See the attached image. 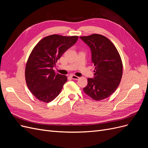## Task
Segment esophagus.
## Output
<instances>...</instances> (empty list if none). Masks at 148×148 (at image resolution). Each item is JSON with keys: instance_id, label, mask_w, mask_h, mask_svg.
<instances>
[{"instance_id": "1", "label": "esophagus", "mask_w": 148, "mask_h": 148, "mask_svg": "<svg viewBox=\"0 0 148 148\" xmlns=\"http://www.w3.org/2000/svg\"><path fill=\"white\" fill-rule=\"evenodd\" d=\"M71 78H72V79H79V78L78 77H77V76L73 75H71Z\"/></svg>"}]
</instances>
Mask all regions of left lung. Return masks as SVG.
I'll list each match as a JSON object with an SVG mask.
<instances>
[{
  "label": "left lung",
  "mask_w": 148,
  "mask_h": 148,
  "mask_svg": "<svg viewBox=\"0 0 148 148\" xmlns=\"http://www.w3.org/2000/svg\"><path fill=\"white\" fill-rule=\"evenodd\" d=\"M91 50L95 77L88 78L84 92L95 101L107 98L117 89L122 77L123 64L114 44L106 36L92 34L79 37Z\"/></svg>",
  "instance_id": "obj_1"
}]
</instances>
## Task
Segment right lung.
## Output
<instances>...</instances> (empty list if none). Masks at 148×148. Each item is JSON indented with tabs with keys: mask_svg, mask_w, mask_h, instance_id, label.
Here are the masks:
<instances>
[{
	"mask_svg": "<svg viewBox=\"0 0 148 148\" xmlns=\"http://www.w3.org/2000/svg\"><path fill=\"white\" fill-rule=\"evenodd\" d=\"M77 36L52 34L42 39L31 51L25 67V79L31 93L44 102L53 101L67 81L52 68L62 54L77 41Z\"/></svg>",
	"mask_w": 148,
	"mask_h": 148,
	"instance_id": "1",
	"label": "right lung"
}]
</instances>
